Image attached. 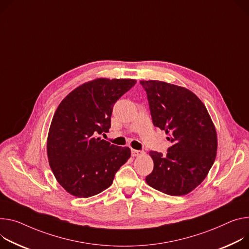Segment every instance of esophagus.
I'll list each match as a JSON object with an SVG mask.
<instances>
[{
	"label": "esophagus",
	"mask_w": 249,
	"mask_h": 249,
	"mask_svg": "<svg viewBox=\"0 0 249 249\" xmlns=\"http://www.w3.org/2000/svg\"><path fill=\"white\" fill-rule=\"evenodd\" d=\"M131 154H132L133 157H137V156L142 155L143 152H142V151H139V150H134V149H132V150H131Z\"/></svg>",
	"instance_id": "34e87169"
}]
</instances>
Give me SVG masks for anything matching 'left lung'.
<instances>
[{"label":"left lung","mask_w":249,"mask_h":249,"mask_svg":"<svg viewBox=\"0 0 249 249\" xmlns=\"http://www.w3.org/2000/svg\"><path fill=\"white\" fill-rule=\"evenodd\" d=\"M140 84L154 126L165 130L172 143L166 155L150 152L154 169L146 182L170 196L189 194L205 179L215 160L214 125L206 106L189 89L159 80Z\"/></svg>","instance_id":"obj_1"}]
</instances>
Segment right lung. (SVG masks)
<instances>
[{
  "mask_svg": "<svg viewBox=\"0 0 249 249\" xmlns=\"http://www.w3.org/2000/svg\"><path fill=\"white\" fill-rule=\"evenodd\" d=\"M135 84L134 79L98 78L75 88L58 105L47 147L53 173L67 193L78 197L101 193L128 161V147L111 145L99 135L109 132L113 106Z\"/></svg>",
  "mask_w": 249,
  "mask_h": 249,
  "instance_id": "1",
  "label": "right lung"
}]
</instances>
